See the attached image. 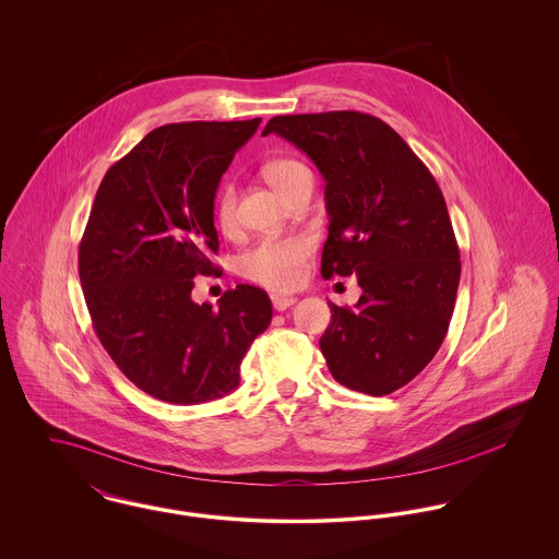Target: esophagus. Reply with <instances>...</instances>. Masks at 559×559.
Instances as JSON below:
<instances>
[{
    "instance_id": "1",
    "label": "esophagus",
    "mask_w": 559,
    "mask_h": 559,
    "mask_svg": "<svg viewBox=\"0 0 559 559\" xmlns=\"http://www.w3.org/2000/svg\"><path fill=\"white\" fill-rule=\"evenodd\" d=\"M271 304H273V308H275L277 312H284V310H288L290 306H295L297 299H295V297H288V295H271Z\"/></svg>"
}]
</instances>
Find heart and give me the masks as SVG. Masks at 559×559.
Wrapping results in <instances>:
<instances>
[{
    "instance_id": "1",
    "label": "heart",
    "mask_w": 559,
    "mask_h": 559,
    "mask_svg": "<svg viewBox=\"0 0 559 559\" xmlns=\"http://www.w3.org/2000/svg\"><path fill=\"white\" fill-rule=\"evenodd\" d=\"M308 174L310 169L295 159H275L264 165V178L282 198H286V193L297 185V180ZM213 211H215V222L222 230H230L235 226L237 191L233 182H226L219 187ZM312 249H314V240L306 235L260 240L242 253L240 271L245 273V277L266 288L290 290L301 282L304 266Z\"/></svg>"
}]
</instances>
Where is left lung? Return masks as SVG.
I'll use <instances>...</instances> for the list:
<instances>
[{
  "label": "left lung",
  "instance_id": "8db88e82",
  "mask_svg": "<svg viewBox=\"0 0 559 559\" xmlns=\"http://www.w3.org/2000/svg\"><path fill=\"white\" fill-rule=\"evenodd\" d=\"M275 133L324 178L322 277L357 275L355 308H331L320 350L333 379L388 396L439 350L454 312L461 253L443 193L383 120L361 111L275 116Z\"/></svg>",
  "mask_w": 559,
  "mask_h": 559
}]
</instances>
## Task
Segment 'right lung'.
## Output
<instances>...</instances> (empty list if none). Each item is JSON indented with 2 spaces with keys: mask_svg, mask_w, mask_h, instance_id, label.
Segmentation results:
<instances>
[{
  "mask_svg": "<svg viewBox=\"0 0 559 559\" xmlns=\"http://www.w3.org/2000/svg\"><path fill=\"white\" fill-rule=\"evenodd\" d=\"M260 118L180 122L151 131L114 163L80 245V280L94 331L142 392L171 404L224 399L240 361L271 324L269 295L239 284L219 308L191 299L193 277L217 266L215 193Z\"/></svg>",
  "mask_w": 559,
  "mask_h": 559,
  "instance_id": "1",
  "label": "right lung"
}]
</instances>
